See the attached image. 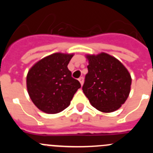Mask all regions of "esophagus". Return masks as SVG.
I'll use <instances>...</instances> for the list:
<instances>
[{
	"mask_svg": "<svg viewBox=\"0 0 153 153\" xmlns=\"http://www.w3.org/2000/svg\"><path fill=\"white\" fill-rule=\"evenodd\" d=\"M78 80L79 81V83H80V84H81V86H83V77H79V79H78Z\"/></svg>",
	"mask_w": 153,
	"mask_h": 153,
	"instance_id": "esophagus-1",
	"label": "esophagus"
}]
</instances>
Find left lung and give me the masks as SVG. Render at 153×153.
<instances>
[{
  "instance_id": "obj_1",
  "label": "left lung",
  "mask_w": 153,
  "mask_h": 153,
  "mask_svg": "<svg viewBox=\"0 0 153 153\" xmlns=\"http://www.w3.org/2000/svg\"><path fill=\"white\" fill-rule=\"evenodd\" d=\"M88 74L83 91L99 111L112 113L122 106L130 93L132 78L117 58L106 53L86 54Z\"/></svg>"
}]
</instances>
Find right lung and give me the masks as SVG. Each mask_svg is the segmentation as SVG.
Masks as SVG:
<instances>
[{
    "label": "right lung",
    "mask_w": 153,
    "mask_h": 153,
    "mask_svg": "<svg viewBox=\"0 0 153 153\" xmlns=\"http://www.w3.org/2000/svg\"><path fill=\"white\" fill-rule=\"evenodd\" d=\"M74 53H55L31 67L27 89L35 106L44 113L55 114L68 107L80 83L71 76L67 65Z\"/></svg>",
    "instance_id": "obj_1"
}]
</instances>
